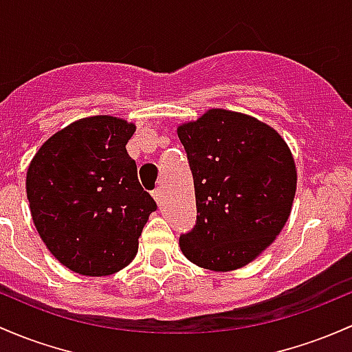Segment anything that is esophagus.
Listing matches in <instances>:
<instances>
[{"label": "esophagus", "mask_w": 352, "mask_h": 352, "mask_svg": "<svg viewBox=\"0 0 352 352\" xmlns=\"http://www.w3.org/2000/svg\"><path fill=\"white\" fill-rule=\"evenodd\" d=\"M151 195H153V199L157 201V204H160L162 197H164V194H162V188H155V190L151 192Z\"/></svg>", "instance_id": "obj_1"}]
</instances>
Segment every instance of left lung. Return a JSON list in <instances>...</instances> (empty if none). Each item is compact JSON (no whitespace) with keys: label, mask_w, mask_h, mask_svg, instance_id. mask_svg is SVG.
I'll return each mask as SVG.
<instances>
[{"label":"left lung","mask_w":352,"mask_h":352,"mask_svg":"<svg viewBox=\"0 0 352 352\" xmlns=\"http://www.w3.org/2000/svg\"><path fill=\"white\" fill-rule=\"evenodd\" d=\"M177 135L197 207L180 250L201 268H241L275 241L290 216L297 188L290 150L273 128L226 109L207 111Z\"/></svg>","instance_id":"8db88e82"}]
</instances>
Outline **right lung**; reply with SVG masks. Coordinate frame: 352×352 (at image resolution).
<instances>
[{"label": "right lung", "instance_id": "right-lung-1", "mask_svg": "<svg viewBox=\"0 0 352 352\" xmlns=\"http://www.w3.org/2000/svg\"><path fill=\"white\" fill-rule=\"evenodd\" d=\"M133 133L135 124L120 118H84L50 136L28 166L36 231L50 253L80 275L124 268L157 210L126 151Z\"/></svg>", "mask_w": 352, "mask_h": 352}]
</instances>
